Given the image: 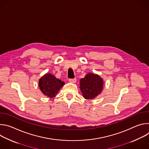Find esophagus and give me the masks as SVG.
<instances>
[{
    "instance_id": "1",
    "label": "esophagus",
    "mask_w": 149,
    "mask_h": 149,
    "mask_svg": "<svg viewBox=\"0 0 149 149\" xmlns=\"http://www.w3.org/2000/svg\"><path fill=\"white\" fill-rule=\"evenodd\" d=\"M76 78H70V79H69V82H72V83H74V82H76Z\"/></svg>"
}]
</instances>
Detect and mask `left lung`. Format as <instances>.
I'll use <instances>...</instances> for the list:
<instances>
[{"mask_svg":"<svg viewBox=\"0 0 149 149\" xmlns=\"http://www.w3.org/2000/svg\"><path fill=\"white\" fill-rule=\"evenodd\" d=\"M102 79L98 75L89 73L80 80V90L83 97L87 99L95 98L101 93L103 86Z\"/></svg>","mask_w":149,"mask_h":149,"instance_id":"1","label":"left lung"}]
</instances>
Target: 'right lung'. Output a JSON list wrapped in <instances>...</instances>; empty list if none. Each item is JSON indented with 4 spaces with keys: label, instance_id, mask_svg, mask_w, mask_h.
Returning <instances> with one entry per match:
<instances>
[{
    "label": "right lung",
    "instance_id": "1",
    "mask_svg": "<svg viewBox=\"0 0 149 149\" xmlns=\"http://www.w3.org/2000/svg\"><path fill=\"white\" fill-rule=\"evenodd\" d=\"M64 85V82L50 74L42 77L39 81V86L42 93L49 98H54Z\"/></svg>",
    "mask_w": 149,
    "mask_h": 149
}]
</instances>
